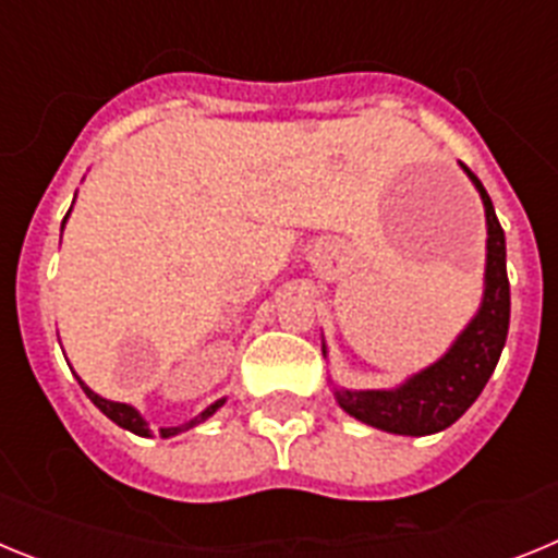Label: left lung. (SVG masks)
<instances>
[{
    "instance_id": "obj_1",
    "label": "left lung",
    "mask_w": 558,
    "mask_h": 558,
    "mask_svg": "<svg viewBox=\"0 0 558 558\" xmlns=\"http://www.w3.org/2000/svg\"><path fill=\"white\" fill-rule=\"evenodd\" d=\"M486 206V290L472 324L458 335L450 352L411 377L397 391H335L349 416L399 433V436H430L445 430L481 397L500 360L511 318V290L506 274V234L495 215L489 192L483 190L475 172L463 167Z\"/></svg>"
}]
</instances>
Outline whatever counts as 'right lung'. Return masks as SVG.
I'll return each instance as SVG.
<instances>
[{
	"mask_svg": "<svg viewBox=\"0 0 558 558\" xmlns=\"http://www.w3.org/2000/svg\"><path fill=\"white\" fill-rule=\"evenodd\" d=\"M77 383H81V379H77ZM81 386H83V383H81ZM83 391H86V397L92 399V402H95V405L100 408V411L106 413V416L111 418V422H117V425L125 427V430L136 433V436H150V430H147V422H145V418L140 416V413L133 411L131 405H122V402H108V399L97 397V393L92 391V388H86V386H83ZM220 405H223V399H220V402H215V405L206 408V411L201 413L198 418H192L190 425H184V427H161L159 436H161V438H167V436H175V433L186 430V427H195V425H198V422H204V418H209L211 413L218 411Z\"/></svg>",
	"mask_w": 558,
	"mask_h": 558,
	"instance_id": "obj_1",
	"label": "right lung"
}]
</instances>
